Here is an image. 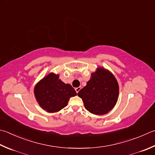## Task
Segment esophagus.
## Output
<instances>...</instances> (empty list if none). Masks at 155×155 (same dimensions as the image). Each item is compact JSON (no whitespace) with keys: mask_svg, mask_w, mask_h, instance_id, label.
Segmentation results:
<instances>
[{"mask_svg":"<svg viewBox=\"0 0 155 155\" xmlns=\"http://www.w3.org/2000/svg\"><path fill=\"white\" fill-rule=\"evenodd\" d=\"M81 87H76V88H75V91H76V92L78 93L79 91H80V90H81Z\"/></svg>","mask_w":155,"mask_h":155,"instance_id":"obj_1","label":"esophagus"}]
</instances>
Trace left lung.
<instances>
[{"instance_id":"left-lung-1","label":"left lung","mask_w":155,"mask_h":155,"mask_svg":"<svg viewBox=\"0 0 155 155\" xmlns=\"http://www.w3.org/2000/svg\"><path fill=\"white\" fill-rule=\"evenodd\" d=\"M78 95L90 113L104 115L111 110L117 102L119 84L111 72L98 67Z\"/></svg>"}]
</instances>
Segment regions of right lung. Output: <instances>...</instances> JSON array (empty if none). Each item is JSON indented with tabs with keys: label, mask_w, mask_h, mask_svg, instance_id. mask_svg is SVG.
Wrapping results in <instances>:
<instances>
[{
	"label": "right lung",
	"mask_w": 155,
	"mask_h": 155,
	"mask_svg": "<svg viewBox=\"0 0 155 155\" xmlns=\"http://www.w3.org/2000/svg\"><path fill=\"white\" fill-rule=\"evenodd\" d=\"M34 92L40 107L48 113L59 111L68 105L69 98L77 95L70 84H65L59 75L54 73L46 75L34 87Z\"/></svg>",
	"instance_id": "add662e5"
}]
</instances>
